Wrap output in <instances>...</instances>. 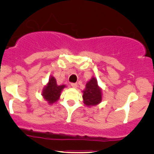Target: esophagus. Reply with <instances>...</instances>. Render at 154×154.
Segmentation results:
<instances>
[{
	"label": "esophagus",
	"mask_w": 154,
	"mask_h": 154,
	"mask_svg": "<svg viewBox=\"0 0 154 154\" xmlns=\"http://www.w3.org/2000/svg\"><path fill=\"white\" fill-rule=\"evenodd\" d=\"M71 86H72L73 88H77V83H71Z\"/></svg>",
	"instance_id": "1"
}]
</instances>
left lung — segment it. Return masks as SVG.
Instances as JSON below:
<instances>
[{"label": "left lung", "instance_id": "1", "mask_svg": "<svg viewBox=\"0 0 154 154\" xmlns=\"http://www.w3.org/2000/svg\"><path fill=\"white\" fill-rule=\"evenodd\" d=\"M83 92V103L86 106H95L101 102L102 91L97 85V79H95V77H91V80L86 83V88Z\"/></svg>", "mask_w": 154, "mask_h": 154}]
</instances>
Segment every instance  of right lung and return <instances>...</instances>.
I'll use <instances>...</instances> for the list:
<instances>
[{
    "mask_svg": "<svg viewBox=\"0 0 154 154\" xmlns=\"http://www.w3.org/2000/svg\"><path fill=\"white\" fill-rule=\"evenodd\" d=\"M66 87L65 85L59 86L57 83V80L54 77H51L47 86L42 91V96L50 104L55 103L59 100L62 90Z\"/></svg>",
    "mask_w": 154,
    "mask_h": 154,
    "instance_id": "1",
    "label": "right lung"
}]
</instances>
